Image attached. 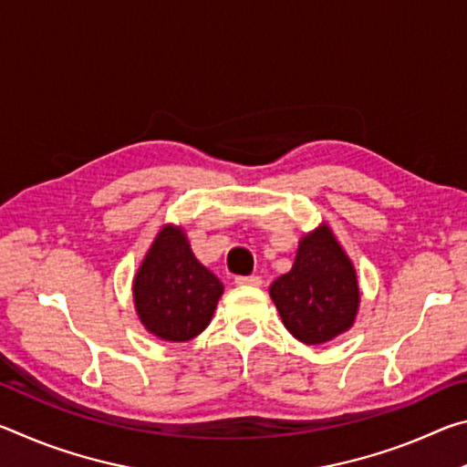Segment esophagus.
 I'll return each instance as SVG.
<instances>
[{
    "label": "esophagus",
    "mask_w": 467,
    "mask_h": 467,
    "mask_svg": "<svg viewBox=\"0 0 467 467\" xmlns=\"http://www.w3.org/2000/svg\"><path fill=\"white\" fill-rule=\"evenodd\" d=\"M236 286H262V278L259 275H236Z\"/></svg>",
    "instance_id": "esophagus-1"
}]
</instances>
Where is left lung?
I'll return each instance as SVG.
<instances>
[{
    "mask_svg": "<svg viewBox=\"0 0 467 467\" xmlns=\"http://www.w3.org/2000/svg\"><path fill=\"white\" fill-rule=\"evenodd\" d=\"M282 323L303 344H323L354 323L357 272L327 226L306 234L295 265L270 286Z\"/></svg>",
    "mask_w": 467,
    "mask_h": 467,
    "instance_id": "left-lung-1",
    "label": "left lung"
}]
</instances>
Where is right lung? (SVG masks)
<instances>
[{
	"mask_svg": "<svg viewBox=\"0 0 467 467\" xmlns=\"http://www.w3.org/2000/svg\"><path fill=\"white\" fill-rule=\"evenodd\" d=\"M223 290V282L195 259L183 231L172 226L158 233L133 280L141 323L169 342H187L202 334Z\"/></svg>",
	"mask_w": 467,
	"mask_h": 467,
	"instance_id": "obj_1",
	"label": "right lung"
}]
</instances>
